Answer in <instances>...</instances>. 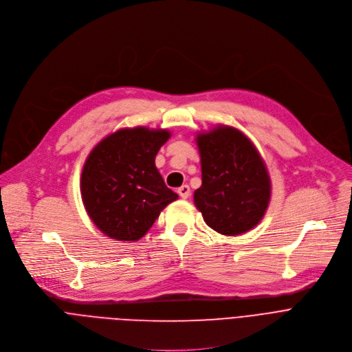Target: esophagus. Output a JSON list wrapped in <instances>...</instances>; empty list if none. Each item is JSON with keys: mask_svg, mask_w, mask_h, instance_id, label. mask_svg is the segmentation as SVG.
<instances>
[{"mask_svg": "<svg viewBox=\"0 0 352 352\" xmlns=\"http://www.w3.org/2000/svg\"><path fill=\"white\" fill-rule=\"evenodd\" d=\"M190 192H191V190H190V187H188L187 184H184V186H182V187L177 188V194H179L182 198H184V199L190 197Z\"/></svg>", "mask_w": 352, "mask_h": 352, "instance_id": "obj_1", "label": "esophagus"}]
</instances>
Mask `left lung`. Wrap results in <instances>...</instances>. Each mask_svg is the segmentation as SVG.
<instances>
[{
    "label": "left lung",
    "instance_id": "obj_1",
    "mask_svg": "<svg viewBox=\"0 0 352 352\" xmlns=\"http://www.w3.org/2000/svg\"><path fill=\"white\" fill-rule=\"evenodd\" d=\"M202 184L194 204L215 232L237 236L255 228L270 199L266 166L250 140L237 129L218 126L197 135Z\"/></svg>",
    "mask_w": 352,
    "mask_h": 352
}]
</instances>
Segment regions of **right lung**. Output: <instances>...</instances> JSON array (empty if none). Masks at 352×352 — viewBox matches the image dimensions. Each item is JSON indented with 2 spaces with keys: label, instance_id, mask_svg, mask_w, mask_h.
Segmentation results:
<instances>
[{
  "label": "right lung",
  "instance_id": "add662e5",
  "mask_svg": "<svg viewBox=\"0 0 352 352\" xmlns=\"http://www.w3.org/2000/svg\"><path fill=\"white\" fill-rule=\"evenodd\" d=\"M168 130L122 129L98 143L82 172V198L94 225L119 241L142 239L177 199L155 166Z\"/></svg>",
  "mask_w": 352,
  "mask_h": 352
}]
</instances>
